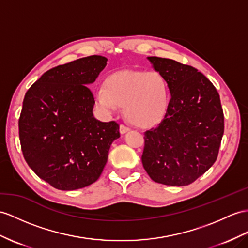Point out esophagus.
Returning a JSON list of instances; mask_svg holds the SVG:
<instances>
[{
  "label": "esophagus",
  "instance_id": "1",
  "mask_svg": "<svg viewBox=\"0 0 248 248\" xmlns=\"http://www.w3.org/2000/svg\"><path fill=\"white\" fill-rule=\"evenodd\" d=\"M129 130H130V128L127 127V126L120 125V132H121V135H124V134H126V132H128Z\"/></svg>",
  "mask_w": 248,
  "mask_h": 248
}]
</instances>
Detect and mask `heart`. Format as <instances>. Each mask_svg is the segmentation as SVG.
<instances>
[{
    "instance_id": "obj_1",
    "label": "heart",
    "mask_w": 248,
    "mask_h": 248,
    "mask_svg": "<svg viewBox=\"0 0 248 248\" xmlns=\"http://www.w3.org/2000/svg\"><path fill=\"white\" fill-rule=\"evenodd\" d=\"M94 99L107 113L124 106L125 116L130 123L139 127H149L165 116L170 90L159 72L123 70L108 77L105 87L95 89Z\"/></svg>"
}]
</instances>
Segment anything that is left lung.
<instances>
[{"label": "left lung", "instance_id": "obj_1", "mask_svg": "<svg viewBox=\"0 0 248 248\" xmlns=\"http://www.w3.org/2000/svg\"><path fill=\"white\" fill-rule=\"evenodd\" d=\"M164 77L171 99L161 123L145 132L144 170L156 183L185 186L213 166L218 156L224 114L208 78L189 65L147 57Z\"/></svg>", "mask_w": 248, "mask_h": 248}]
</instances>
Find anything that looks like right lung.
I'll return each mask as SVG.
<instances>
[{"instance_id": "add662e5", "label": "right lung", "mask_w": 248, "mask_h": 248, "mask_svg": "<svg viewBox=\"0 0 248 248\" xmlns=\"http://www.w3.org/2000/svg\"><path fill=\"white\" fill-rule=\"evenodd\" d=\"M107 65L90 56L46 71L28 89L19 120L23 155L42 180L60 190L95 182L120 126L93 116L94 98L87 86Z\"/></svg>"}]
</instances>
